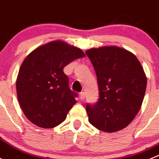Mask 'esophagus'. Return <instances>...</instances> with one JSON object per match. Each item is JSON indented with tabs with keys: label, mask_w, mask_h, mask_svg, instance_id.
<instances>
[{
	"label": "esophagus",
	"mask_w": 159,
	"mask_h": 159,
	"mask_svg": "<svg viewBox=\"0 0 159 159\" xmlns=\"http://www.w3.org/2000/svg\"><path fill=\"white\" fill-rule=\"evenodd\" d=\"M79 97H80V99H81V100H84V99H85V93H84V92L80 93H79Z\"/></svg>",
	"instance_id": "esophagus-1"
}]
</instances>
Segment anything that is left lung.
Masks as SVG:
<instances>
[{
    "label": "left lung",
    "mask_w": 159,
    "mask_h": 159,
    "mask_svg": "<svg viewBox=\"0 0 159 159\" xmlns=\"http://www.w3.org/2000/svg\"><path fill=\"white\" fill-rule=\"evenodd\" d=\"M97 74L98 101L86 104L89 121L96 128L115 132L126 128L142 105L147 78L135 55L118 47L92 48L85 52Z\"/></svg>",
    "instance_id": "8db88e82"
}]
</instances>
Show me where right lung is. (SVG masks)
Masks as SVG:
<instances>
[{
    "label": "right lung",
    "mask_w": 159,
    "mask_h": 159,
    "mask_svg": "<svg viewBox=\"0 0 159 159\" xmlns=\"http://www.w3.org/2000/svg\"><path fill=\"white\" fill-rule=\"evenodd\" d=\"M82 57L81 49L58 40L39 47L24 59L16 92L22 111L31 123L52 128L65 120L78 94L70 89L63 68Z\"/></svg>",
    "instance_id": "add662e5"
}]
</instances>
